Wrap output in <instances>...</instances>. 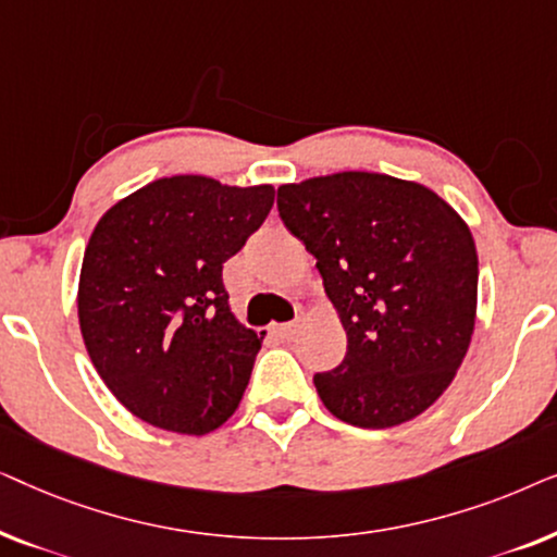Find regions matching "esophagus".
<instances>
[{
	"label": "esophagus",
	"mask_w": 557,
	"mask_h": 557,
	"mask_svg": "<svg viewBox=\"0 0 557 557\" xmlns=\"http://www.w3.org/2000/svg\"><path fill=\"white\" fill-rule=\"evenodd\" d=\"M296 330H299V322H296V319H294V322H286V324H276V326H273V332H276L281 339H294Z\"/></svg>",
	"instance_id": "obj_1"
}]
</instances>
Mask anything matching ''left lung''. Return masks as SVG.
Returning <instances> with one entry per match:
<instances>
[{
  "mask_svg": "<svg viewBox=\"0 0 557 557\" xmlns=\"http://www.w3.org/2000/svg\"><path fill=\"white\" fill-rule=\"evenodd\" d=\"M278 215L324 278L347 355L314 385L332 416L391 429L451 383L476 317L479 261L469 227L429 187L339 172L278 187Z\"/></svg>",
  "mask_w": 557,
  "mask_h": 557,
  "instance_id": "1",
  "label": "left lung"
}]
</instances>
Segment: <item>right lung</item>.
Wrapping results in <instances>:
<instances>
[{"instance_id": "add662e5", "label": "right lung", "mask_w": 557, "mask_h": 557, "mask_svg": "<svg viewBox=\"0 0 557 557\" xmlns=\"http://www.w3.org/2000/svg\"><path fill=\"white\" fill-rule=\"evenodd\" d=\"M271 208V185L177 174L98 220L81 269V332L106 387L136 418L202 436L235 413L261 337L233 317L223 263Z\"/></svg>"}]
</instances>
